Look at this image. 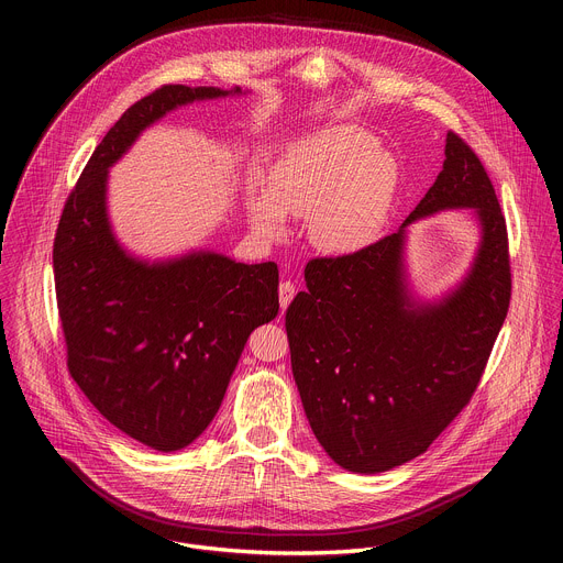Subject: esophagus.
Here are the masks:
<instances>
[{
    "mask_svg": "<svg viewBox=\"0 0 563 563\" xmlns=\"http://www.w3.org/2000/svg\"><path fill=\"white\" fill-rule=\"evenodd\" d=\"M294 294H296L294 283H291V280H283V283H280V287H278V298H280V309H283V311L289 307V302H291Z\"/></svg>",
    "mask_w": 563,
    "mask_h": 563,
    "instance_id": "34e87169",
    "label": "esophagus"
}]
</instances>
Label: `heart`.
I'll return each mask as SVG.
<instances>
[{
  "label": "heart",
  "mask_w": 563,
  "mask_h": 563,
  "mask_svg": "<svg viewBox=\"0 0 563 563\" xmlns=\"http://www.w3.org/2000/svg\"><path fill=\"white\" fill-rule=\"evenodd\" d=\"M396 167L376 137L356 124H336L298 137L269 169V191L250 189L247 211L267 238L285 233V213L309 218L313 245L352 254L369 245L391 200Z\"/></svg>",
  "instance_id": "b5f03b06"
}]
</instances>
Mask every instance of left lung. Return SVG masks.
I'll return each instance as SVG.
<instances>
[{
	"label": "left lung",
	"instance_id": "8db88e82",
	"mask_svg": "<svg viewBox=\"0 0 563 563\" xmlns=\"http://www.w3.org/2000/svg\"><path fill=\"white\" fill-rule=\"evenodd\" d=\"M445 208H472L482 243L466 278L423 303L407 289V224ZM305 285L285 328L318 443L361 474L423 454L470 404L510 305L506 218L476 153L450 131L441 174L400 229L354 254L309 261Z\"/></svg>",
	"mask_w": 563,
	"mask_h": 563
}]
</instances>
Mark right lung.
<instances>
[{
  "label": "right lung",
  "mask_w": 563,
  "mask_h": 563,
  "mask_svg": "<svg viewBox=\"0 0 563 563\" xmlns=\"http://www.w3.org/2000/svg\"><path fill=\"white\" fill-rule=\"evenodd\" d=\"M238 93L167 85L129 107L70 191L53 243L73 380L109 423L159 452L187 448L213 421L250 334L278 313V267L202 250L131 256L109 222V169L169 111Z\"/></svg>",
  "instance_id": "right-lung-1"
}]
</instances>
